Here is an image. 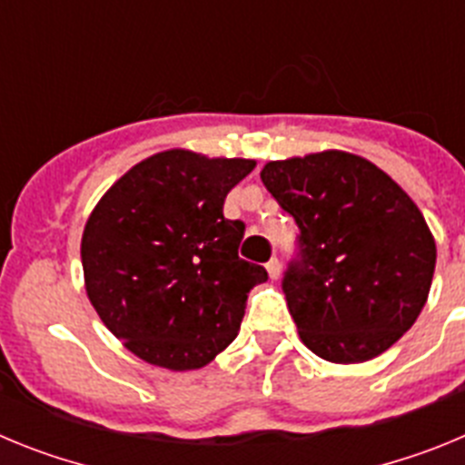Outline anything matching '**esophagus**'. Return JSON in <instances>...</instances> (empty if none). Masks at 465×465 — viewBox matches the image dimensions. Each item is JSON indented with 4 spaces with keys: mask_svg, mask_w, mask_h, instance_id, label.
<instances>
[{
    "mask_svg": "<svg viewBox=\"0 0 465 465\" xmlns=\"http://www.w3.org/2000/svg\"><path fill=\"white\" fill-rule=\"evenodd\" d=\"M265 268H268L270 279H274V282H277V279L282 277V262H279L277 258H270V262H268V265H265Z\"/></svg>",
    "mask_w": 465,
    "mask_h": 465,
    "instance_id": "obj_1",
    "label": "esophagus"
}]
</instances>
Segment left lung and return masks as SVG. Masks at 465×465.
<instances>
[{"instance_id":"left-lung-1","label":"left lung","mask_w":465,"mask_h":465,"mask_svg":"<svg viewBox=\"0 0 465 465\" xmlns=\"http://www.w3.org/2000/svg\"><path fill=\"white\" fill-rule=\"evenodd\" d=\"M261 179L300 228L283 293L302 344L344 365L384 354L429 300L438 252L424 213L347 151L270 160Z\"/></svg>"}]
</instances>
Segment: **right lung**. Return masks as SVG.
<instances>
[{"mask_svg":"<svg viewBox=\"0 0 465 465\" xmlns=\"http://www.w3.org/2000/svg\"><path fill=\"white\" fill-rule=\"evenodd\" d=\"M256 167L167 149L125 172L81 237L90 305L123 347L165 371L204 368L237 338L246 293L268 279L237 256L242 221L223 203Z\"/></svg>","mask_w":465,"mask_h":465,"instance_id":"obj_1","label":"right lung"}]
</instances>
